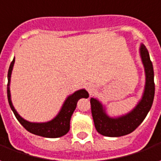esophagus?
Listing matches in <instances>:
<instances>
[{
	"instance_id": "1",
	"label": "esophagus",
	"mask_w": 161,
	"mask_h": 161,
	"mask_svg": "<svg viewBox=\"0 0 161 161\" xmlns=\"http://www.w3.org/2000/svg\"><path fill=\"white\" fill-rule=\"evenodd\" d=\"M86 90L88 91V92L90 94H92L93 92H95V90H96V87H95V85L92 84H88L86 85Z\"/></svg>"
}]
</instances>
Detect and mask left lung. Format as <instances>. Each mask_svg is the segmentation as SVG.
Segmentation results:
<instances>
[{
    "mask_svg": "<svg viewBox=\"0 0 161 161\" xmlns=\"http://www.w3.org/2000/svg\"><path fill=\"white\" fill-rule=\"evenodd\" d=\"M139 53L145 68L146 84L143 95L138 104L125 115L112 118L105 112V108L97 98H91L92 114L96 130L106 137H120L129 134L143 122L152 107L154 97V73L148 50L144 44L140 45Z\"/></svg>",
    "mask_w": 161,
    "mask_h": 161,
    "instance_id": "8db88e82",
    "label": "left lung"
}]
</instances>
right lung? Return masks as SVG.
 I'll return each instance as SVG.
<instances>
[{"label":"right lung","mask_w":161,"mask_h":161,"mask_svg":"<svg viewBox=\"0 0 161 161\" xmlns=\"http://www.w3.org/2000/svg\"><path fill=\"white\" fill-rule=\"evenodd\" d=\"M14 64V58L10 64L8 72V91L7 92H8V104H9L10 108L14 112V116L16 117L18 121L21 123V125L27 131L33 133V134H36V135L42 136L44 138H59V137L65 135L69 131L70 118L77 107V101L82 97L87 98L89 97L88 92L84 89H81V90L75 92L71 95H69L64 101L60 112H58V114L53 119L49 120L48 122H44V123H34V122L27 121L18 114V112L15 111L14 105L12 104V101H11L9 85Z\"/></svg>","instance_id":"obj_1"}]
</instances>
